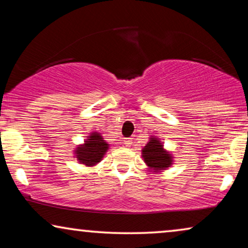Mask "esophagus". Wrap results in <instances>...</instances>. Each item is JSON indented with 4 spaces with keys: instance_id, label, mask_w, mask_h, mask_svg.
<instances>
[{
    "instance_id": "obj_1",
    "label": "esophagus",
    "mask_w": 248,
    "mask_h": 248,
    "mask_svg": "<svg viewBox=\"0 0 248 248\" xmlns=\"http://www.w3.org/2000/svg\"><path fill=\"white\" fill-rule=\"evenodd\" d=\"M123 143L125 144V147H131V144H132V140H131V139H124Z\"/></svg>"
}]
</instances>
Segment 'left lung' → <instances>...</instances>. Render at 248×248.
<instances>
[{
  "label": "left lung",
  "instance_id": "left-lung-1",
  "mask_svg": "<svg viewBox=\"0 0 248 248\" xmlns=\"http://www.w3.org/2000/svg\"><path fill=\"white\" fill-rule=\"evenodd\" d=\"M142 158L149 170L154 172L165 170L172 165V155L165 150L161 141L155 137H151L142 149Z\"/></svg>",
  "mask_w": 248,
  "mask_h": 248
}]
</instances>
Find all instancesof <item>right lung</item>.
Instances as JSON below:
<instances>
[{"label":"right lung","instance_id":"1","mask_svg":"<svg viewBox=\"0 0 248 248\" xmlns=\"http://www.w3.org/2000/svg\"><path fill=\"white\" fill-rule=\"evenodd\" d=\"M108 148L109 144L104 140L101 134L93 132L89 137H87L83 144L78 145L74 150V155L80 164L86 165L87 167H93L101 161Z\"/></svg>","mask_w":248,"mask_h":248}]
</instances>
